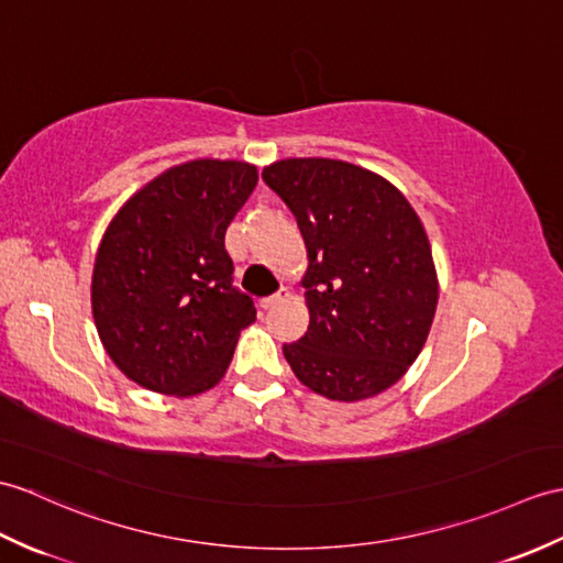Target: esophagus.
<instances>
[{
  "mask_svg": "<svg viewBox=\"0 0 563 563\" xmlns=\"http://www.w3.org/2000/svg\"><path fill=\"white\" fill-rule=\"evenodd\" d=\"M287 297H290V290H287V287H280V290H278L276 295H271V297H264V299H261V309H273V307H278L280 302H285Z\"/></svg>",
  "mask_w": 563,
  "mask_h": 563,
  "instance_id": "1",
  "label": "esophagus"
}]
</instances>
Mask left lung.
Returning a JSON list of instances; mask_svg holds the SVG:
<instances>
[{
  "label": "left lung",
  "mask_w": 563,
  "mask_h": 563,
  "mask_svg": "<svg viewBox=\"0 0 563 563\" xmlns=\"http://www.w3.org/2000/svg\"><path fill=\"white\" fill-rule=\"evenodd\" d=\"M309 256V329L283 355L313 394L355 402L394 386L420 355L439 283L422 220L369 169L331 158L268 165Z\"/></svg>",
  "instance_id": "8db88e82"
}]
</instances>
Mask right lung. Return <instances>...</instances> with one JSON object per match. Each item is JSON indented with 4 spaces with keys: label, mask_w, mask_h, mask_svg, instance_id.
I'll list each match as a JSON object with an SVG mask.
<instances>
[{
    "label": "right lung",
    "mask_w": 563,
    "mask_h": 563,
    "mask_svg": "<svg viewBox=\"0 0 563 563\" xmlns=\"http://www.w3.org/2000/svg\"><path fill=\"white\" fill-rule=\"evenodd\" d=\"M256 181L250 163L189 161L139 189L104 230L93 319L112 362L139 386L187 398L228 372L256 307L232 285L225 232Z\"/></svg>",
    "instance_id": "1"
}]
</instances>
